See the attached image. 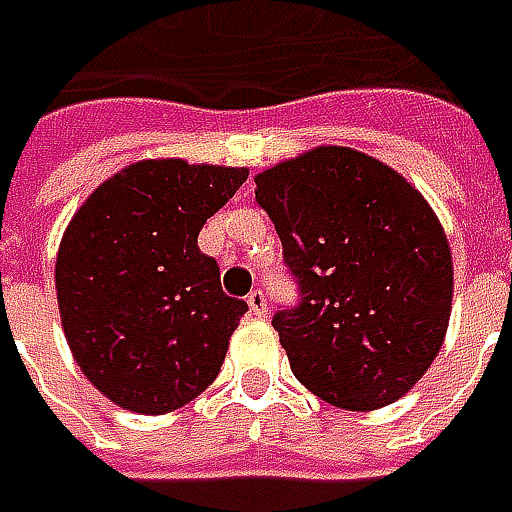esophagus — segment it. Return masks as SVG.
Here are the masks:
<instances>
[{
  "instance_id": "34e87169",
  "label": "esophagus",
  "mask_w": 512,
  "mask_h": 512,
  "mask_svg": "<svg viewBox=\"0 0 512 512\" xmlns=\"http://www.w3.org/2000/svg\"><path fill=\"white\" fill-rule=\"evenodd\" d=\"M247 307H250V313H253V316H259V319L267 316L265 290H259V287H256V290H250V293H247Z\"/></svg>"
}]
</instances>
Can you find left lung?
<instances>
[{
	"instance_id": "8db88e82",
	"label": "left lung",
	"mask_w": 512,
	"mask_h": 512,
	"mask_svg": "<svg viewBox=\"0 0 512 512\" xmlns=\"http://www.w3.org/2000/svg\"><path fill=\"white\" fill-rule=\"evenodd\" d=\"M296 302L273 316L290 370L344 410L396 402L433 364L453 302L439 219L396 170L319 148L256 176Z\"/></svg>"
}]
</instances>
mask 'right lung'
<instances>
[{
  "mask_svg": "<svg viewBox=\"0 0 512 512\" xmlns=\"http://www.w3.org/2000/svg\"><path fill=\"white\" fill-rule=\"evenodd\" d=\"M247 170L139 162L90 193L56 259V299L76 364L110 402L162 416L196 399L247 313L222 290L199 230Z\"/></svg>",
  "mask_w": 512,
  "mask_h": 512,
  "instance_id": "right-lung-1",
  "label": "right lung"
}]
</instances>
